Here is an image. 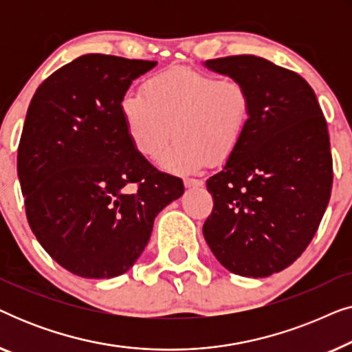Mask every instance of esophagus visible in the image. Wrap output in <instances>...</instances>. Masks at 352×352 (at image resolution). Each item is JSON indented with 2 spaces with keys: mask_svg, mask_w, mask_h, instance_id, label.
Masks as SVG:
<instances>
[{
  "mask_svg": "<svg viewBox=\"0 0 352 352\" xmlns=\"http://www.w3.org/2000/svg\"><path fill=\"white\" fill-rule=\"evenodd\" d=\"M184 186L186 187H200V186H204V179H197V177H186Z\"/></svg>",
  "mask_w": 352,
  "mask_h": 352,
  "instance_id": "esophagus-1",
  "label": "esophagus"
}]
</instances>
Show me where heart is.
<instances>
[{
    "mask_svg": "<svg viewBox=\"0 0 352 352\" xmlns=\"http://www.w3.org/2000/svg\"><path fill=\"white\" fill-rule=\"evenodd\" d=\"M128 138L142 157L160 155L173 173H194L210 158L221 162L240 147L252 126L253 98L237 78L177 65L151 76L138 93L120 102Z\"/></svg>",
    "mask_w": 352,
    "mask_h": 352,
    "instance_id": "heart-1",
    "label": "heart"
}]
</instances>
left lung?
Returning a JSON list of instances; mask_svg holds the SVG:
<instances>
[{"label":"left lung","instance_id":"left-lung-1","mask_svg":"<svg viewBox=\"0 0 352 352\" xmlns=\"http://www.w3.org/2000/svg\"><path fill=\"white\" fill-rule=\"evenodd\" d=\"M205 65L243 81L253 98L247 136L206 181L213 211L205 240L228 271L267 277L301 256L329 205L333 160L325 117L296 72L247 54Z\"/></svg>","mask_w":352,"mask_h":352}]
</instances>
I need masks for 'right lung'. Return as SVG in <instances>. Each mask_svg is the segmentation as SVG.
<instances>
[{
	"mask_svg": "<svg viewBox=\"0 0 352 352\" xmlns=\"http://www.w3.org/2000/svg\"><path fill=\"white\" fill-rule=\"evenodd\" d=\"M155 60L85 54L38 86L17 148L28 224L75 276L110 278L136 263L157 214L184 194L129 141L120 102Z\"/></svg>",
	"mask_w": 352,
	"mask_h": 352,
	"instance_id": "obj_1",
	"label": "right lung"
}]
</instances>
